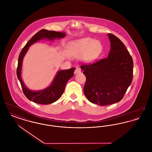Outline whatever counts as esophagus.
<instances>
[{
  "instance_id": "obj_1",
  "label": "esophagus",
  "mask_w": 152,
  "mask_h": 152,
  "mask_svg": "<svg viewBox=\"0 0 152 152\" xmlns=\"http://www.w3.org/2000/svg\"><path fill=\"white\" fill-rule=\"evenodd\" d=\"M80 72H81L80 68L76 67L75 69V74H77V73H79Z\"/></svg>"
}]
</instances>
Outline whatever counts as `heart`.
Returning a JSON list of instances; mask_svg holds the SVG:
<instances>
[{"instance_id":"1","label":"heart","mask_w":152,"mask_h":152,"mask_svg":"<svg viewBox=\"0 0 152 152\" xmlns=\"http://www.w3.org/2000/svg\"><path fill=\"white\" fill-rule=\"evenodd\" d=\"M103 50L102 43L92 38L87 37L73 41L69 45L67 53L70 57H80L84 60L91 62L98 58Z\"/></svg>"}]
</instances>
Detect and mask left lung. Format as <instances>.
Instances as JSON below:
<instances>
[{"label": "left lung", "mask_w": 152, "mask_h": 152, "mask_svg": "<svg viewBox=\"0 0 152 152\" xmlns=\"http://www.w3.org/2000/svg\"><path fill=\"white\" fill-rule=\"evenodd\" d=\"M111 49L106 58L81 65L86 77L84 93L92 103L107 106L119 102L132 84L133 61L124 44L108 33Z\"/></svg>", "instance_id": "left-lung-1"}]
</instances>
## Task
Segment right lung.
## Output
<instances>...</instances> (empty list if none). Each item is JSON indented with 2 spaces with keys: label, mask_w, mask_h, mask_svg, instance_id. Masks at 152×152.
<instances>
[{
  "label": "right lung",
  "mask_w": 152,
  "mask_h": 152,
  "mask_svg": "<svg viewBox=\"0 0 152 152\" xmlns=\"http://www.w3.org/2000/svg\"><path fill=\"white\" fill-rule=\"evenodd\" d=\"M65 36V33L64 32H56L55 31L42 29L31 37L19 54L17 75L23 94L28 100L41 104H49L53 103L61 96L66 83L73 76L75 68L60 71L56 75L52 84L46 89L39 91H33L28 89L21 78V68L23 58L30 45L43 38L53 40L56 38L60 39Z\"/></svg>",
  "instance_id": "obj_1"
}]
</instances>
